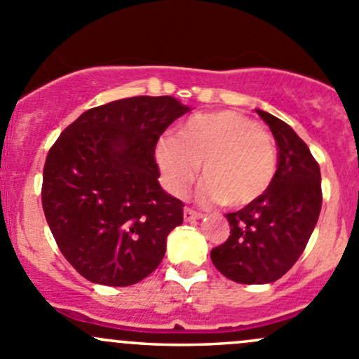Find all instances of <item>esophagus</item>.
<instances>
[{
    "instance_id": "1",
    "label": "esophagus",
    "mask_w": 359,
    "mask_h": 359,
    "mask_svg": "<svg viewBox=\"0 0 359 359\" xmlns=\"http://www.w3.org/2000/svg\"><path fill=\"white\" fill-rule=\"evenodd\" d=\"M201 217H203V215L198 213V211H194V210H191V208L184 210V220H186V222L199 220V218H201Z\"/></svg>"
}]
</instances>
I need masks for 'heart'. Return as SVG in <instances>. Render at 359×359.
<instances>
[{
    "label": "heart",
    "instance_id": "1",
    "mask_svg": "<svg viewBox=\"0 0 359 359\" xmlns=\"http://www.w3.org/2000/svg\"><path fill=\"white\" fill-rule=\"evenodd\" d=\"M156 161L165 186L184 196L203 168V201L239 208L269 191L277 173V149L270 134L239 111L194 115L179 134L156 144Z\"/></svg>",
    "mask_w": 359,
    "mask_h": 359
}]
</instances>
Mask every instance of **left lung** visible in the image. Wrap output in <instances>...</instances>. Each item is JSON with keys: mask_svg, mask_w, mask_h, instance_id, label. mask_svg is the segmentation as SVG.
<instances>
[{"mask_svg": "<svg viewBox=\"0 0 359 359\" xmlns=\"http://www.w3.org/2000/svg\"><path fill=\"white\" fill-rule=\"evenodd\" d=\"M256 113L277 142V173L265 194L227 215L229 239L211 249L215 269L237 284H270L292 269L322 210V175L306 142L277 116Z\"/></svg>", "mask_w": 359, "mask_h": 359, "instance_id": "obj_1", "label": "left lung"}]
</instances>
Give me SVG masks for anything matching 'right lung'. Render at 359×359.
<instances>
[{
	"label": "right lung",
	"mask_w": 359,
	"mask_h": 359,
	"mask_svg": "<svg viewBox=\"0 0 359 359\" xmlns=\"http://www.w3.org/2000/svg\"><path fill=\"white\" fill-rule=\"evenodd\" d=\"M187 111L172 96L111 101L82 113L48 153L46 222L67 262L93 284H137L163 259L184 203L158 182L154 148Z\"/></svg>",
	"instance_id": "1"
}]
</instances>
